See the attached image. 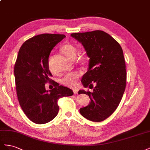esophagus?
Returning a JSON list of instances; mask_svg holds the SVG:
<instances>
[{
	"mask_svg": "<svg viewBox=\"0 0 150 150\" xmlns=\"http://www.w3.org/2000/svg\"><path fill=\"white\" fill-rule=\"evenodd\" d=\"M78 89H76V88H74L73 89V92H74V94H77L78 93Z\"/></svg>",
	"mask_w": 150,
	"mask_h": 150,
	"instance_id": "34e87169",
	"label": "esophagus"
}]
</instances>
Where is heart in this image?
Masks as SVG:
<instances>
[{"label":"heart","mask_w":150,"mask_h":150,"mask_svg":"<svg viewBox=\"0 0 150 150\" xmlns=\"http://www.w3.org/2000/svg\"><path fill=\"white\" fill-rule=\"evenodd\" d=\"M62 52L65 55V56L70 58L71 59H75L76 54L78 53V50L76 47L71 44H65L63 45L61 48ZM80 62L85 63L87 62V57H83L80 59ZM48 68L50 71L52 73V74H55L56 71L53 69L52 66L51 65L50 59L48 61ZM80 73L75 71L71 73H69L65 75L60 80V83L63 85L68 87H74L76 84V81L80 78Z\"/></svg>","instance_id":"b5f03b06"}]
</instances>
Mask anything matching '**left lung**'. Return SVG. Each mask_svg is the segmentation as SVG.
Segmentation results:
<instances>
[{
	"instance_id": "1",
	"label": "left lung",
	"mask_w": 150,
	"mask_h": 150,
	"mask_svg": "<svg viewBox=\"0 0 150 150\" xmlns=\"http://www.w3.org/2000/svg\"><path fill=\"white\" fill-rule=\"evenodd\" d=\"M71 36L82 44L90 58L88 70L82 82L85 87L93 88V92L80 91L91 99L90 104L80 108V112L90 121H102L116 110L126 88L122 49L112 36L100 30L75 33Z\"/></svg>"
}]
</instances>
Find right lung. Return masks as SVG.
I'll use <instances>...</instances> for the list:
<instances>
[{"instance_id": "1", "label": "right lung", "mask_w": 150, "mask_h": 150, "mask_svg": "<svg viewBox=\"0 0 150 150\" xmlns=\"http://www.w3.org/2000/svg\"><path fill=\"white\" fill-rule=\"evenodd\" d=\"M65 37L42 34L25 41L19 49L14 69L17 96L23 112L35 123L53 120L59 110L58 99L74 94L50 79L52 74L48 68L51 51ZM51 81L55 88L46 91L45 84Z\"/></svg>"}]
</instances>
